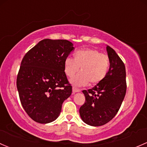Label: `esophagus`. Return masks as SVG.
<instances>
[{
  "label": "esophagus",
  "mask_w": 147,
  "mask_h": 147,
  "mask_svg": "<svg viewBox=\"0 0 147 147\" xmlns=\"http://www.w3.org/2000/svg\"><path fill=\"white\" fill-rule=\"evenodd\" d=\"M81 92V90H80V89H78V88L75 87V86L72 87V93L73 94L76 93V92Z\"/></svg>",
  "instance_id": "1"
}]
</instances>
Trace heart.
<instances>
[{
  "label": "heart",
  "instance_id": "b5f03b06",
  "mask_svg": "<svg viewBox=\"0 0 147 147\" xmlns=\"http://www.w3.org/2000/svg\"><path fill=\"white\" fill-rule=\"evenodd\" d=\"M110 66L109 57L94 49L78 51L74 53V58L67 57L64 61V70L68 77H72L80 67L81 72L70 79L75 86L101 82L108 75Z\"/></svg>",
  "mask_w": 147,
  "mask_h": 147
}]
</instances>
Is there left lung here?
<instances>
[{
    "instance_id": "obj_1",
    "label": "left lung",
    "mask_w": 147,
    "mask_h": 147,
    "mask_svg": "<svg viewBox=\"0 0 147 147\" xmlns=\"http://www.w3.org/2000/svg\"><path fill=\"white\" fill-rule=\"evenodd\" d=\"M111 62L108 75L92 89L83 90L85 102L80 107L82 120L91 126L109 123L118 112L126 94L125 67L115 51L106 46Z\"/></svg>"
}]
</instances>
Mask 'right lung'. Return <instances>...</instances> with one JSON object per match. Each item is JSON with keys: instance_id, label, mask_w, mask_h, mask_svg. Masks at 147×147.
<instances>
[{"instance_id": "right-lung-1", "label": "right lung", "mask_w": 147, "mask_h": 147, "mask_svg": "<svg viewBox=\"0 0 147 147\" xmlns=\"http://www.w3.org/2000/svg\"><path fill=\"white\" fill-rule=\"evenodd\" d=\"M75 49L67 40H41L21 62L17 88L22 106L36 123L56 120L63 101L72 94L64 70V61Z\"/></svg>"}]
</instances>
